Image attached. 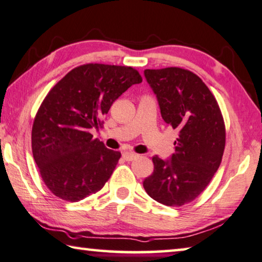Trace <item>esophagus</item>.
Listing matches in <instances>:
<instances>
[{"instance_id":"obj_1","label":"esophagus","mask_w":262,"mask_h":262,"mask_svg":"<svg viewBox=\"0 0 262 262\" xmlns=\"http://www.w3.org/2000/svg\"><path fill=\"white\" fill-rule=\"evenodd\" d=\"M138 157V155L136 154H132V152L130 151H124L123 152V158L126 160V162H131V160H134L135 158H137Z\"/></svg>"}]
</instances>
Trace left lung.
I'll use <instances>...</instances> for the list:
<instances>
[{
	"label": "left lung",
	"instance_id": "obj_1",
	"mask_svg": "<svg viewBox=\"0 0 262 262\" xmlns=\"http://www.w3.org/2000/svg\"><path fill=\"white\" fill-rule=\"evenodd\" d=\"M165 123L179 131L170 160L154 157V173L143 186L152 199L179 207L198 196L223 159L226 128L214 96L199 76L183 68L144 71Z\"/></svg>",
	"mask_w": 262,
	"mask_h": 262
}]
</instances>
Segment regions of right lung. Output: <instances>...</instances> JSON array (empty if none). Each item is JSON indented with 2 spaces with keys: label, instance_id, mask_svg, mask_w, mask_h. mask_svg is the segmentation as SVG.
Listing matches in <instances>:
<instances>
[{
  "label": "right lung",
  "instance_id": "obj_1",
  "mask_svg": "<svg viewBox=\"0 0 262 262\" xmlns=\"http://www.w3.org/2000/svg\"><path fill=\"white\" fill-rule=\"evenodd\" d=\"M142 76L132 67L88 63L52 86L35 116L31 150L46 186L59 199L76 203L102 190L120 158L92 138V127L112 103Z\"/></svg>",
  "mask_w": 262,
  "mask_h": 262
}]
</instances>
